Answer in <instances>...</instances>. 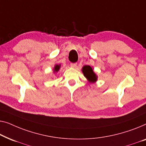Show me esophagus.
Wrapping results in <instances>:
<instances>
[{
  "label": "esophagus",
  "instance_id": "esophagus-1",
  "mask_svg": "<svg viewBox=\"0 0 146 146\" xmlns=\"http://www.w3.org/2000/svg\"><path fill=\"white\" fill-rule=\"evenodd\" d=\"M70 65L72 68H75V67H77V63H71Z\"/></svg>",
  "mask_w": 146,
  "mask_h": 146
}]
</instances>
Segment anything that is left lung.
<instances>
[{"label":"left lung","mask_w":146,"mask_h":146,"mask_svg":"<svg viewBox=\"0 0 146 146\" xmlns=\"http://www.w3.org/2000/svg\"><path fill=\"white\" fill-rule=\"evenodd\" d=\"M82 72L89 83H94L97 81V75L94 72L93 68L89 65H84L82 68Z\"/></svg>","instance_id":"left-lung-1"}]
</instances>
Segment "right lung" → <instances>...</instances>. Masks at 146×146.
<instances>
[{
	"label": "right lung",
	"instance_id": "1",
	"mask_svg": "<svg viewBox=\"0 0 146 146\" xmlns=\"http://www.w3.org/2000/svg\"><path fill=\"white\" fill-rule=\"evenodd\" d=\"M60 67H61V64H55L54 67H53V73H57L58 72L59 69H60Z\"/></svg>",
	"mask_w": 146,
	"mask_h": 146
}]
</instances>
